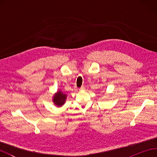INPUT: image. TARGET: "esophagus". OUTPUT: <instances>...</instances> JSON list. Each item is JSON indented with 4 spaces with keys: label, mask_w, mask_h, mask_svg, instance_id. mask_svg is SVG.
<instances>
[{
    "label": "esophagus",
    "mask_w": 157,
    "mask_h": 157,
    "mask_svg": "<svg viewBox=\"0 0 157 157\" xmlns=\"http://www.w3.org/2000/svg\"><path fill=\"white\" fill-rule=\"evenodd\" d=\"M85 90V86H82V87L79 88V90Z\"/></svg>",
    "instance_id": "esophagus-1"
}]
</instances>
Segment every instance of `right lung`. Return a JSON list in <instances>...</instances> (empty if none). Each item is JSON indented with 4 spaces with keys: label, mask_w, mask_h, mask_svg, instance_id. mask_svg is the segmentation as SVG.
Returning a JSON list of instances; mask_svg holds the SVG:
<instances>
[{
    "label": "right lung",
    "mask_w": 157,
    "mask_h": 157,
    "mask_svg": "<svg viewBox=\"0 0 157 157\" xmlns=\"http://www.w3.org/2000/svg\"><path fill=\"white\" fill-rule=\"evenodd\" d=\"M67 98V95L63 94L61 91H58L53 96L52 101L55 105L58 106H61L64 104Z\"/></svg>",
    "instance_id": "obj_1"
}]
</instances>
